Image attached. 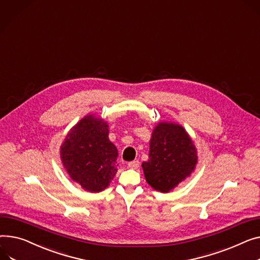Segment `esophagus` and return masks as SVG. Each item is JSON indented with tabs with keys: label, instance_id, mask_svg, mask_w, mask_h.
<instances>
[{
	"label": "esophagus",
	"instance_id": "esophagus-1",
	"mask_svg": "<svg viewBox=\"0 0 260 260\" xmlns=\"http://www.w3.org/2000/svg\"><path fill=\"white\" fill-rule=\"evenodd\" d=\"M139 166H140V162L137 161V160L136 161H132V162L128 163V167L131 169H137Z\"/></svg>",
	"mask_w": 260,
	"mask_h": 260
}]
</instances>
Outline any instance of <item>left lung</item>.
Returning a JSON list of instances; mask_svg holds the SVG:
<instances>
[{
  "label": "left lung",
  "instance_id": "obj_1",
  "mask_svg": "<svg viewBox=\"0 0 260 260\" xmlns=\"http://www.w3.org/2000/svg\"><path fill=\"white\" fill-rule=\"evenodd\" d=\"M148 160L142 163L148 185L166 193L194 171L198 150L191 137L179 123L160 121L149 140Z\"/></svg>",
  "mask_w": 260,
  "mask_h": 260
}]
</instances>
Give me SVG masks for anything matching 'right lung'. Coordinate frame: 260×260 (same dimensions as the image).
<instances>
[{"instance_id":"1","label":"right lung","mask_w":260,"mask_h":260,"mask_svg":"<svg viewBox=\"0 0 260 260\" xmlns=\"http://www.w3.org/2000/svg\"><path fill=\"white\" fill-rule=\"evenodd\" d=\"M109 128L105 119L86 115L69 131L59 148L67 174L88 192L105 190L118 171V150Z\"/></svg>"}]
</instances>
